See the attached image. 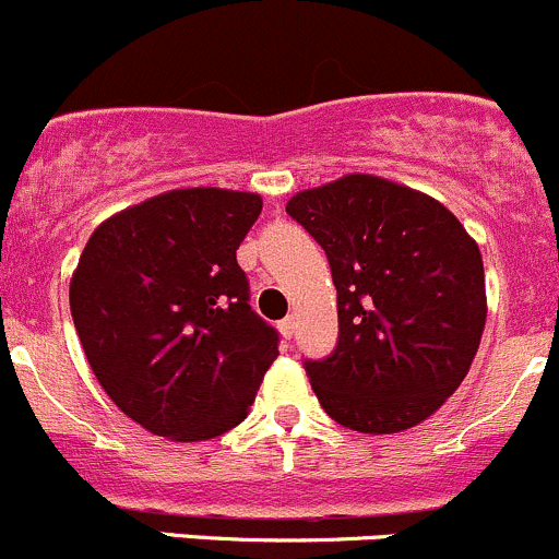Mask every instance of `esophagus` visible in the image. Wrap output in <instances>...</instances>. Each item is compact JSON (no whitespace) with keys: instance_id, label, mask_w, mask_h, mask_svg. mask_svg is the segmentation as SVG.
I'll list each match as a JSON object with an SVG mask.
<instances>
[{"instance_id":"esophagus-1","label":"esophagus","mask_w":559,"mask_h":559,"mask_svg":"<svg viewBox=\"0 0 559 559\" xmlns=\"http://www.w3.org/2000/svg\"><path fill=\"white\" fill-rule=\"evenodd\" d=\"M293 328H296V320H293V318L280 320V331H282V336H285V338H293Z\"/></svg>"}]
</instances>
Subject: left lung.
Wrapping results in <instances>:
<instances>
[{
    "mask_svg": "<svg viewBox=\"0 0 559 559\" xmlns=\"http://www.w3.org/2000/svg\"><path fill=\"white\" fill-rule=\"evenodd\" d=\"M325 250L338 342L304 360L320 406L360 433L423 423L460 388L487 318L476 241L430 195L347 175L287 201Z\"/></svg>",
    "mask_w": 559,
    "mask_h": 559,
    "instance_id": "8db88e82",
    "label": "left lung"
}]
</instances>
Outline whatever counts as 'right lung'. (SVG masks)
<instances>
[{
	"label": "right lung",
	"mask_w": 559,
	"mask_h": 559,
	"mask_svg": "<svg viewBox=\"0 0 559 559\" xmlns=\"http://www.w3.org/2000/svg\"><path fill=\"white\" fill-rule=\"evenodd\" d=\"M261 195L186 188L91 234L69 307L96 379L155 436L204 441L247 417L280 333L250 307L237 263Z\"/></svg>",
	"instance_id": "1"
}]
</instances>
